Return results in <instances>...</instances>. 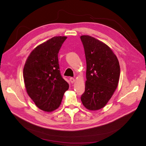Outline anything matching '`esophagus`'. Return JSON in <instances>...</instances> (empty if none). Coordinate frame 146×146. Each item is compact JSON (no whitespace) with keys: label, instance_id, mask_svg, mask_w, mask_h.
<instances>
[{"label":"esophagus","instance_id":"34e87169","mask_svg":"<svg viewBox=\"0 0 146 146\" xmlns=\"http://www.w3.org/2000/svg\"><path fill=\"white\" fill-rule=\"evenodd\" d=\"M75 81H76V80H75L74 78H73V77L70 78V82H71V83H74L75 82Z\"/></svg>","mask_w":146,"mask_h":146}]
</instances>
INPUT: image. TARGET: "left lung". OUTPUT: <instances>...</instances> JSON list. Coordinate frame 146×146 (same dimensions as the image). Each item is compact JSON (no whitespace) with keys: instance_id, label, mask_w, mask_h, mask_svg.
<instances>
[{"instance_id":"left-lung-1","label":"left lung","mask_w":146,"mask_h":146,"mask_svg":"<svg viewBox=\"0 0 146 146\" xmlns=\"http://www.w3.org/2000/svg\"><path fill=\"white\" fill-rule=\"evenodd\" d=\"M80 39L86 61L85 91L81 100L86 108L96 111L104 108L116 91L120 66L106 44L89 35H82Z\"/></svg>"}]
</instances>
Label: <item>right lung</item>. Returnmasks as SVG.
Returning <instances> with one entry per match:
<instances>
[{"mask_svg": "<svg viewBox=\"0 0 146 146\" xmlns=\"http://www.w3.org/2000/svg\"><path fill=\"white\" fill-rule=\"evenodd\" d=\"M66 36H54L35 47L25 61L26 91L36 107L51 112L58 108L69 84L61 77L58 54Z\"/></svg>", "mask_w": 146, "mask_h": 146, "instance_id": "right-lung-1", "label": "right lung"}]
</instances>
